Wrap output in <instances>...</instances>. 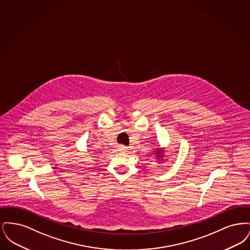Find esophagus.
Here are the masks:
<instances>
[{"label":"esophagus","instance_id":"obj_1","mask_svg":"<svg viewBox=\"0 0 250 250\" xmlns=\"http://www.w3.org/2000/svg\"><path fill=\"white\" fill-rule=\"evenodd\" d=\"M117 151L120 153H125V152H127V147H125L124 145H119L117 148Z\"/></svg>","mask_w":250,"mask_h":250}]
</instances>
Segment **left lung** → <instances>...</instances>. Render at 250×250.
Here are the masks:
<instances>
[{
    "label": "left lung",
    "instance_id": "8db88e82",
    "mask_svg": "<svg viewBox=\"0 0 250 250\" xmlns=\"http://www.w3.org/2000/svg\"><path fill=\"white\" fill-rule=\"evenodd\" d=\"M165 151L163 150V149H161V148H156V151H155V153L153 154V155H155V157H157V159H159V160H163V158H164V153ZM159 163H162V162H159Z\"/></svg>",
    "mask_w": 250,
    "mask_h": 250
}]
</instances>
